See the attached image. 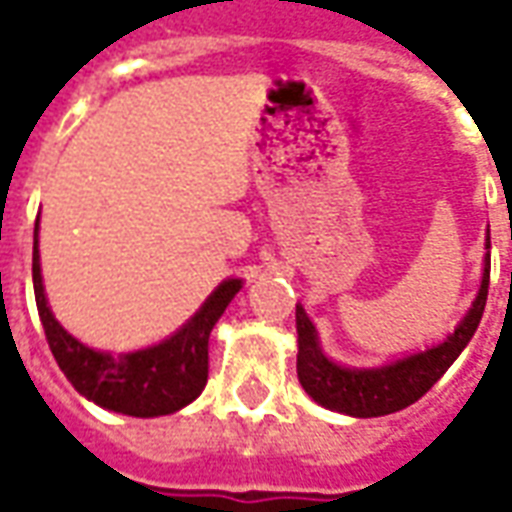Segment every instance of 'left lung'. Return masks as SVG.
I'll return each instance as SVG.
<instances>
[{
	"mask_svg": "<svg viewBox=\"0 0 512 512\" xmlns=\"http://www.w3.org/2000/svg\"><path fill=\"white\" fill-rule=\"evenodd\" d=\"M485 249H491V233L485 238ZM488 279H491V255H485L480 293L474 299L472 310L458 323V329L444 343L384 367L356 370V367L334 365L321 351L318 332L299 304L296 307V332H299L296 370H299L304 392L323 408H332L348 417H384V414H395L400 408L417 403L419 397L450 370L452 362L461 356L472 334L477 332L485 299H488Z\"/></svg>",
	"mask_w": 512,
	"mask_h": 512,
	"instance_id": "1",
	"label": "left lung"
}]
</instances>
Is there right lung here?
<instances>
[{"instance_id": "add662e5", "label": "right lung", "mask_w": 512, "mask_h": 512, "mask_svg": "<svg viewBox=\"0 0 512 512\" xmlns=\"http://www.w3.org/2000/svg\"><path fill=\"white\" fill-rule=\"evenodd\" d=\"M32 282L43 332L57 365L73 389L101 408L128 417H164L189 406L208 384V337L227 304L241 290V279H224L200 312L164 343L134 354H104L82 345L51 315L40 277L38 230L32 246Z\"/></svg>"}]
</instances>
